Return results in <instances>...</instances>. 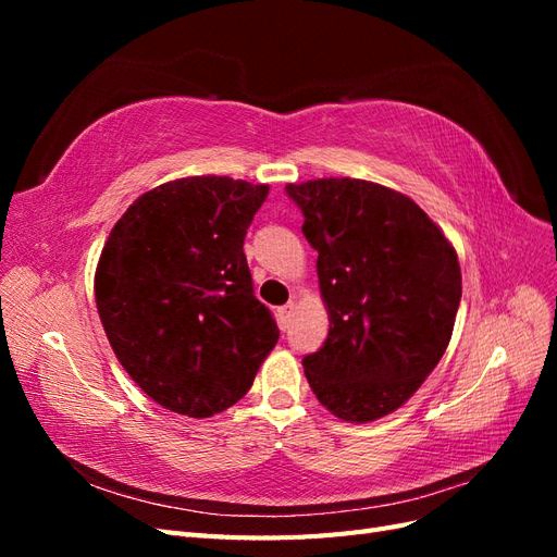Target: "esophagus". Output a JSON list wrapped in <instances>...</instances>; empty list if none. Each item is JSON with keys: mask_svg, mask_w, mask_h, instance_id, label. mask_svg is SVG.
Masks as SVG:
<instances>
[{"mask_svg": "<svg viewBox=\"0 0 557 557\" xmlns=\"http://www.w3.org/2000/svg\"><path fill=\"white\" fill-rule=\"evenodd\" d=\"M293 315H295V305L290 301V305H285L276 311V318H278V327L281 330H288L290 323H293Z\"/></svg>", "mask_w": 557, "mask_h": 557, "instance_id": "esophagus-1", "label": "esophagus"}]
</instances>
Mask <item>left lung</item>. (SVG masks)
Listing matches in <instances>:
<instances>
[{
  "mask_svg": "<svg viewBox=\"0 0 557 557\" xmlns=\"http://www.w3.org/2000/svg\"><path fill=\"white\" fill-rule=\"evenodd\" d=\"M318 250L330 332L301 360L348 423L393 413L440 364L462 297L458 252L407 195L360 178L285 185Z\"/></svg>",
  "mask_w": 557,
  "mask_h": 557,
  "instance_id": "obj_1",
  "label": "left lung"
}]
</instances>
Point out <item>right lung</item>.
I'll return each mask as SVG.
<instances>
[{"instance_id": "add662e5", "label": "right lung", "mask_w": 557, "mask_h": 557, "mask_svg": "<svg viewBox=\"0 0 557 557\" xmlns=\"http://www.w3.org/2000/svg\"><path fill=\"white\" fill-rule=\"evenodd\" d=\"M267 193L230 176L170 181L109 234L97 311L117 362L164 409L190 418L230 409L278 342L244 252Z\"/></svg>"}]
</instances>
